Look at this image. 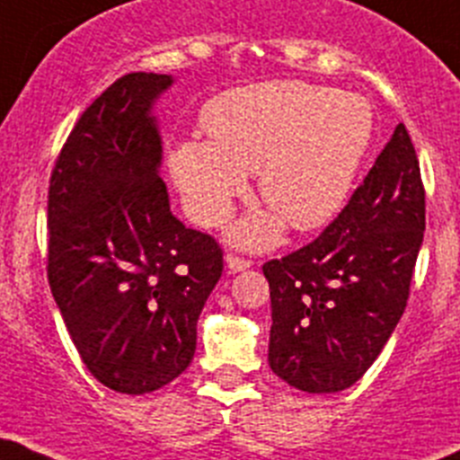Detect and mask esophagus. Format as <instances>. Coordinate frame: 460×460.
Segmentation results:
<instances>
[{
  "instance_id": "esophagus-1",
  "label": "esophagus",
  "mask_w": 460,
  "mask_h": 460,
  "mask_svg": "<svg viewBox=\"0 0 460 460\" xmlns=\"http://www.w3.org/2000/svg\"><path fill=\"white\" fill-rule=\"evenodd\" d=\"M252 263L247 259H243V256H235V254H226V268H229L231 272H240V270H247Z\"/></svg>"
}]
</instances>
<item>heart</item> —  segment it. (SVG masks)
Listing matches in <instances>:
<instances>
[{
	"instance_id": "heart-1",
	"label": "heart",
	"mask_w": 460,
	"mask_h": 460,
	"mask_svg": "<svg viewBox=\"0 0 460 460\" xmlns=\"http://www.w3.org/2000/svg\"><path fill=\"white\" fill-rule=\"evenodd\" d=\"M210 142L188 139L169 164L194 220L220 226L247 173L259 172L261 201L278 213L240 222L243 247L270 245L281 220L312 231L346 206L376 132L374 107L358 93L297 80L231 91L206 110Z\"/></svg>"
}]
</instances>
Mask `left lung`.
Masks as SVG:
<instances>
[{"instance_id":"8db88e82","label":"left lung","mask_w":460,"mask_h":460,"mask_svg":"<svg viewBox=\"0 0 460 460\" xmlns=\"http://www.w3.org/2000/svg\"><path fill=\"white\" fill-rule=\"evenodd\" d=\"M424 185L399 123L337 220L263 266L270 284V369L296 390L358 383L403 316L424 240Z\"/></svg>"}]
</instances>
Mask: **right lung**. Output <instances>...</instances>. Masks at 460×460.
I'll return each mask as SVG.
<instances>
[{"instance_id":"obj_1","label":"right lung","mask_w":460,"mask_h":460,"mask_svg":"<svg viewBox=\"0 0 460 460\" xmlns=\"http://www.w3.org/2000/svg\"><path fill=\"white\" fill-rule=\"evenodd\" d=\"M172 75L128 73L91 102L48 192V279L86 369L121 394L179 378L222 250L169 208L153 105Z\"/></svg>"}]
</instances>
